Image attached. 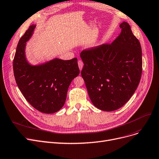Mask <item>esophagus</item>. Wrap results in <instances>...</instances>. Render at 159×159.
Returning a JSON list of instances; mask_svg holds the SVG:
<instances>
[{
	"label": "esophagus",
	"instance_id": "34e87169",
	"mask_svg": "<svg viewBox=\"0 0 159 159\" xmlns=\"http://www.w3.org/2000/svg\"><path fill=\"white\" fill-rule=\"evenodd\" d=\"M78 65H79L80 70H81L82 69V67H83V65H84V64H83V62H82V60H79L78 61Z\"/></svg>",
	"mask_w": 159,
	"mask_h": 159
}]
</instances>
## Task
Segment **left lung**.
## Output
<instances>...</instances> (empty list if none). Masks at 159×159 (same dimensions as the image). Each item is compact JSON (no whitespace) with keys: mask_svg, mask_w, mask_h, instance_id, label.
I'll return each mask as SVG.
<instances>
[{"mask_svg":"<svg viewBox=\"0 0 159 159\" xmlns=\"http://www.w3.org/2000/svg\"><path fill=\"white\" fill-rule=\"evenodd\" d=\"M112 43L84 49L80 52L81 71L93 105L104 111L123 107L139 86L142 71V48L127 22Z\"/></svg>","mask_w":159,"mask_h":159,"instance_id":"left-lung-1","label":"left lung"}]
</instances>
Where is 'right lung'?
I'll use <instances>...</instances> for the list:
<instances>
[{"instance_id": "1", "label": "right lung", "mask_w": 159, "mask_h": 159, "mask_svg": "<svg viewBox=\"0 0 159 159\" xmlns=\"http://www.w3.org/2000/svg\"><path fill=\"white\" fill-rule=\"evenodd\" d=\"M35 25H31L19 41L13 61V73L20 91L26 100L38 111L52 114L64 106L71 81L79 74L77 58L63 60L55 58L33 66L26 60V42Z\"/></svg>"}]
</instances>
